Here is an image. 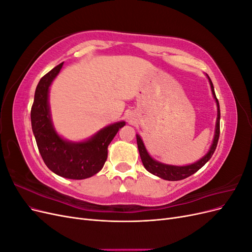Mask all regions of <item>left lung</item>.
I'll return each mask as SVG.
<instances>
[{"mask_svg": "<svg viewBox=\"0 0 252 252\" xmlns=\"http://www.w3.org/2000/svg\"><path fill=\"white\" fill-rule=\"evenodd\" d=\"M209 82H210V86H211V90H212V94L215 96L216 101H217V105H218V119H217V128H216V134H215V139H213V143L211 145V148L209 150V152L203 158H201L200 161H197L194 164L188 165V166H170V165H165L162 163H158L157 161H155L154 158H151L150 156L148 155V152L146 151V148H145L144 144L141 140V138L139 135H136V143H138V148H139V152L141 156V159L142 163L144 165L146 170H148L150 173L157 175V177L162 178L164 180L167 181H180L183 179H186L190 175L195 173L197 170L201 169L202 167L207 163L209 159L211 158L213 152L216 151L217 145L219 142V138H220V104H219V100L217 98L216 93H215V88H213V84L210 80V78L208 77Z\"/></svg>", "mask_w": 252, "mask_h": 252, "instance_id": "left-lung-1", "label": "left lung"}]
</instances>
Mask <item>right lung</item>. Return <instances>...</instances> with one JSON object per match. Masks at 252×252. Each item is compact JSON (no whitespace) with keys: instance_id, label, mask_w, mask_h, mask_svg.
I'll list each match as a JSON object with an SVG mask.
<instances>
[{"instance_id":"obj_1","label":"right lung","mask_w":252,"mask_h":252,"mask_svg":"<svg viewBox=\"0 0 252 252\" xmlns=\"http://www.w3.org/2000/svg\"><path fill=\"white\" fill-rule=\"evenodd\" d=\"M63 63L46 73L37 84L30 111L32 127L44 163L60 177L83 180L100 171L107 159V148L125 122L112 124L83 143L66 142L52 127L48 107V89Z\"/></svg>"}]
</instances>
